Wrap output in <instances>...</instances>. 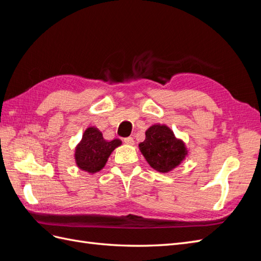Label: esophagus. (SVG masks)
<instances>
[{
  "label": "esophagus",
  "mask_w": 261,
  "mask_h": 261,
  "mask_svg": "<svg viewBox=\"0 0 261 261\" xmlns=\"http://www.w3.org/2000/svg\"><path fill=\"white\" fill-rule=\"evenodd\" d=\"M124 143L133 146L134 144H135V140H134L133 137H126V138H124Z\"/></svg>",
  "instance_id": "esophagus-1"
}]
</instances>
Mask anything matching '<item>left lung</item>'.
Returning <instances> with one entry per match:
<instances>
[{
    "label": "left lung",
    "mask_w": 261,
    "mask_h": 261,
    "mask_svg": "<svg viewBox=\"0 0 261 261\" xmlns=\"http://www.w3.org/2000/svg\"><path fill=\"white\" fill-rule=\"evenodd\" d=\"M141 154L153 170L169 173L176 169L188 155L183 139L164 124H153L146 130V139L138 145Z\"/></svg>",
    "instance_id": "obj_1"
}]
</instances>
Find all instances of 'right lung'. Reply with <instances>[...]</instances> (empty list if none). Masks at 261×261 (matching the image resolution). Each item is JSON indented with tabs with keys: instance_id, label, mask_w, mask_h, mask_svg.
Segmentation results:
<instances>
[{
	"instance_id": "1",
	"label": "right lung",
	"mask_w": 261,
	"mask_h": 261,
	"mask_svg": "<svg viewBox=\"0 0 261 261\" xmlns=\"http://www.w3.org/2000/svg\"><path fill=\"white\" fill-rule=\"evenodd\" d=\"M121 145V139L107 140L96 126H89L75 147L74 159L77 168L89 174H94L105 168L109 156Z\"/></svg>"
}]
</instances>
